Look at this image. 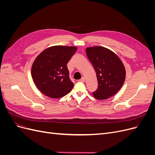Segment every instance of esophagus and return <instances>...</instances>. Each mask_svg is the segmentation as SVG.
Returning a JSON list of instances; mask_svg holds the SVG:
<instances>
[{"label": "esophagus", "instance_id": "esophagus-1", "mask_svg": "<svg viewBox=\"0 0 155 155\" xmlns=\"http://www.w3.org/2000/svg\"><path fill=\"white\" fill-rule=\"evenodd\" d=\"M85 78L84 77H83L81 79H79V81H81V82H85Z\"/></svg>", "mask_w": 155, "mask_h": 155}]
</instances>
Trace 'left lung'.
<instances>
[{
    "instance_id": "8db88e82",
    "label": "left lung",
    "mask_w": 155,
    "mask_h": 155,
    "mask_svg": "<svg viewBox=\"0 0 155 155\" xmlns=\"http://www.w3.org/2000/svg\"><path fill=\"white\" fill-rule=\"evenodd\" d=\"M86 53L95 70L98 83L93 96L102 100L115 95L123 86L126 77L122 61L114 51L103 46L88 47Z\"/></svg>"
}]
</instances>
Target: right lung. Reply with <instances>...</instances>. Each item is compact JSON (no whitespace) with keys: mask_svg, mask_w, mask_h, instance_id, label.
Wrapping results in <instances>:
<instances>
[{"mask_svg":"<svg viewBox=\"0 0 155 155\" xmlns=\"http://www.w3.org/2000/svg\"><path fill=\"white\" fill-rule=\"evenodd\" d=\"M76 46H52L37 56L31 74L39 90L51 98L67 95L74 87L69 78L67 64L77 50Z\"/></svg>","mask_w":155,"mask_h":155,"instance_id":"right-lung-1","label":"right lung"}]
</instances>
